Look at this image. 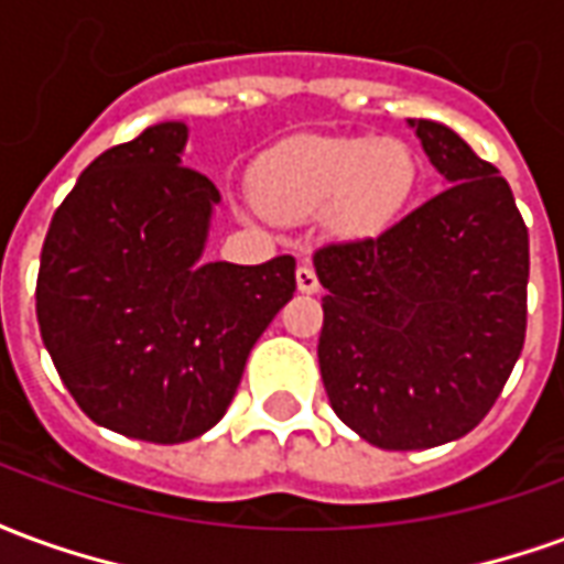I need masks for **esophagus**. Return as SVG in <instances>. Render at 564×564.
Returning <instances> with one entry per match:
<instances>
[{
	"label": "esophagus",
	"mask_w": 564,
	"mask_h": 564,
	"mask_svg": "<svg viewBox=\"0 0 564 564\" xmlns=\"http://www.w3.org/2000/svg\"><path fill=\"white\" fill-rule=\"evenodd\" d=\"M295 283H299V290H302V293H317L319 290L317 271L311 269V265H299V269H295Z\"/></svg>",
	"instance_id": "1"
}]
</instances>
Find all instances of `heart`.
<instances>
[{"instance_id": "heart-1", "label": "heart", "mask_w": 564, "mask_h": 564, "mask_svg": "<svg viewBox=\"0 0 564 564\" xmlns=\"http://www.w3.org/2000/svg\"><path fill=\"white\" fill-rule=\"evenodd\" d=\"M416 181L408 144L395 139H307L262 156L253 177L259 208L274 220H305L332 208L341 232H378L402 210Z\"/></svg>"}]
</instances>
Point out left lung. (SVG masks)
I'll return each instance as SVG.
<instances>
[{"label":"left lung","instance_id":"8db88e82","mask_svg":"<svg viewBox=\"0 0 564 564\" xmlns=\"http://www.w3.org/2000/svg\"><path fill=\"white\" fill-rule=\"evenodd\" d=\"M447 189L390 229L317 247L319 375L368 444L462 437L505 390L525 341L529 229L508 181L453 129L411 120Z\"/></svg>","mask_w":564,"mask_h":564}]
</instances>
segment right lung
I'll use <instances>...</instances> for the list:
<instances>
[{"mask_svg": "<svg viewBox=\"0 0 564 564\" xmlns=\"http://www.w3.org/2000/svg\"><path fill=\"white\" fill-rule=\"evenodd\" d=\"M184 123L105 150L54 210L35 314L93 423L181 444L217 425L250 347L295 293V259L202 262L217 186L181 162Z\"/></svg>", "mask_w": 564, "mask_h": 564, "instance_id": "add662e5", "label": "right lung"}]
</instances>
